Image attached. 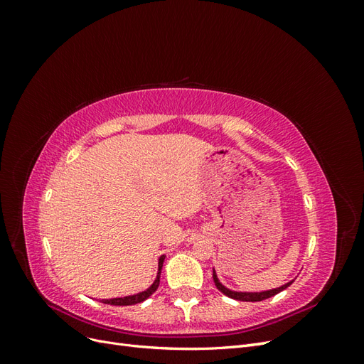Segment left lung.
Listing matches in <instances>:
<instances>
[{"mask_svg": "<svg viewBox=\"0 0 364 364\" xmlns=\"http://www.w3.org/2000/svg\"><path fill=\"white\" fill-rule=\"evenodd\" d=\"M213 278H214V284L215 287L222 291L223 294L232 297V299H237V301H245V302H258V301H264V299H269V297L278 294L279 291L285 290L289 287V285H291V282L282 285V287L279 289H273V290H267V291H261V293H238V291H232V290H228L226 287H223L222 284H220V281L217 279V274L215 272H213Z\"/></svg>", "mask_w": 364, "mask_h": 364, "instance_id": "1", "label": "left lung"}]
</instances>
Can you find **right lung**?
<instances>
[{"instance_id":"right-lung-1","label":"right lung","mask_w":364,"mask_h":364,"mask_svg":"<svg viewBox=\"0 0 364 364\" xmlns=\"http://www.w3.org/2000/svg\"><path fill=\"white\" fill-rule=\"evenodd\" d=\"M164 255L159 258V272H158V278L155 279V282L151 284V287L147 289L146 291L142 293H138V294H134V296H126V297H115V299H103L102 302L107 304V305H135V304H139L142 301H146L147 297H150L153 293L156 291V289L159 287V277H161V269H162V264H164Z\"/></svg>"}]
</instances>
